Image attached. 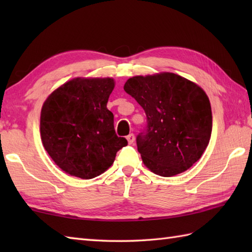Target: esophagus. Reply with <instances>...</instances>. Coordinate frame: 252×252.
I'll return each instance as SVG.
<instances>
[{
    "mask_svg": "<svg viewBox=\"0 0 252 252\" xmlns=\"http://www.w3.org/2000/svg\"><path fill=\"white\" fill-rule=\"evenodd\" d=\"M134 140H135V136H134V134H132V133L126 136V141H127V143H129V144H133Z\"/></svg>",
    "mask_w": 252,
    "mask_h": 252,
    "instance_id": "1",
    "label": "esophagus"
}]
</instances>
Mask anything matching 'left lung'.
<instances>
[{
	"instance_id": "obj_1",
	"label": "left lung",
	"mask_w": 252,
	"mask_h": 252,
	"mask_svg": "<svg viewBox=\"0 0 252 252\" xmlns=\"http://www.w3.org/2000/svg\"><path fill=\"white\" fill-rule=\"evenodd\" d=\"M147 116V132L136 137L143 163L170 178L199 160L210 141V100L199 85L172 72L135 76L125 83Z\"/></svg>"
}]
</instances>
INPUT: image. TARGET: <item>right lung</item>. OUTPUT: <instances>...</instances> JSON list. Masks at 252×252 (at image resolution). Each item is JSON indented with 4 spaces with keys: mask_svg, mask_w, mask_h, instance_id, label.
Wrapping results in <instances>:
<instances>
[{
    "mask_svg": "<svg viewBox=\"0 0 252 252\" xmlns=\"http://www.w3.org/2000/svg\"><path fill=\"white\" fill-rule=\"evenodd\" d=\"M115 88L112 78L78 77L47 96L41 109L40 133L47 154L63 172L89 180L114 163L127 145L118 137L107 101Z\"/></svg>",
    "mask_w": 252,
    "mask_h": 252,
    "instance_id": "obj_1",
    "label": "right lung"
}]
</instances>
